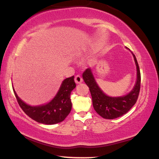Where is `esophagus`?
Listing matches in <instances>:
<instances>
[{
	"label": "esophagus",
	"instance_id": "obj_1",
	"mask_svg": "<svg viewBox=\"0 0 159 159\" xmlns=\"http://www.w3.org/2000/svg\"><path fill=\"white\" fill-rule=\"evenodd\" d=\"M75 81L76 84H80L83 81L82 77L80 75H76L75 76Z\"/></svg>",
	"mask_w": 159,
	"mask_h": 159
}]
</instances>
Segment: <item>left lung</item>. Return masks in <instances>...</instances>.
<instances>
[{
  "label": "left lung",
  "instance_id": "8db88e82",
  "mask_svg": "<svg viewBox=\"0 0 159 159\" xmlns=\"http://www.w3.org/2000/svg\"><path fill=\"white\" fill-rule=\"evenodd\" d=\"M133 56L137 68V80L134 89L126 96L121 97L106 96L97 85L90 68H87L83 73V79L91 92L94 110L103 118L113 119L121 116L136 103L140 92L141 73L136 56L134 53Z\"/></svg>",
  "mask_w": 159,
  "mask_h": 159
}]
</instances>
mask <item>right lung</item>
Returning <instances> with one entry per match:
<instances>
[{
	"label": "right lung",
	"instance_id": "obj_1",
	"mask_svg": "<svg viewBox=\"0 0 159 159\" xmlns=\"http://www.w3.org/2000/svg\"><path fill=\"white\" fill-rule=\"evenodd\" d=\"M75 86L74 76L67 78L63 81L58 93L53 100L46 105L39 106L27 105L18 98L13 89L19 106L25 114L41 124L52 125L63 121L69 114L72 108L70 93Z\"/></svg>",
	"mask_w": 159,
	"mask_h": 159
}]
</instances>
